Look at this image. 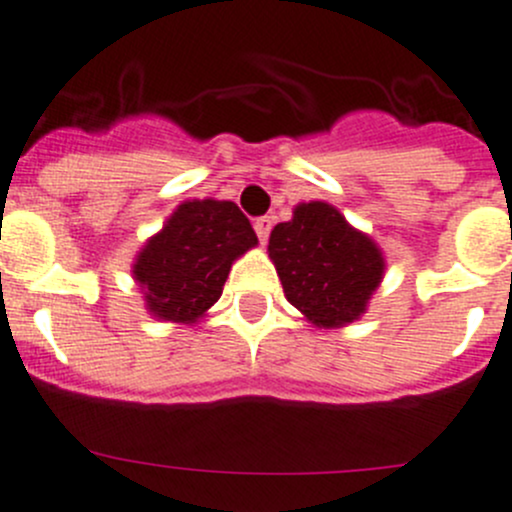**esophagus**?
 I'll use <instances>...</instances> for the list:
<instances>
[{"label": "esophagus", "instance_id": "34e87169", "mask_svg": "<svg viewBox=\"0 0 512 512\" xmlns=\"http://www.w3.org/2000/svg\"><path fill=\"white\" fill-rule=\"evenodd\" d=\"M271 226H273V216H258L254 221V229H256V236L261 244H266L268 241V234H271Z\"/></svg>", "mask_w": 512, "mask_h": 512}]
</instances>
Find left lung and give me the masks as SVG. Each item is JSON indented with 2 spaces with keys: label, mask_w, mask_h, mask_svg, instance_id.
Listing matches in <instances>:
<instances>
[{
  "label": "left lung",
  "mask_w": 512,
  "mask_h": 512,
  "mask_svg": "<svg viewBox=\"0 0 512 512\" xmlns=\"http://www.w3.org/2000/svg\"><path fill=\"white\" fill-rule=\"evenodd\" d=\"M268 256L288 303L321 328L356 321L383 276L378 246L321 201L296 206L271 231Z\"/></svg>",
  "instance_id": "8db88e82"
}]
</instances>
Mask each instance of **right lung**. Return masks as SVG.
Listing matches in <instances>:
<instances>
[{
    "mask_svg": "<svg viewBox=\"0 0 512 512\" xmlns=\"http://www.w3.org/2000/svg\"><path fill=\"white\" fill-rule=\"evenodd\" d=\"M256 231L234 201H186L134 263L154 316L194 323L214 306L234 258L256 246Z\"/></svg>",
    "mask_w": 512,
    "mask_h": 512,
    "instance_id": "add662e5",
    "label": "right lung"
}]
</instances>
